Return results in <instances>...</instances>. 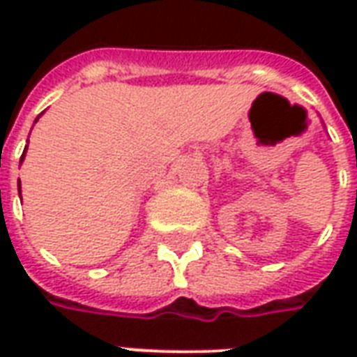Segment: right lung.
Returning <instances> with one entry per match:
<instances>
[{"mask_svg": "<svg viewBox=\"0 0 357 357\" xmlns=\"http://www.w3.org/2000/svg\"><path fill=\"white\" fill-rule=\"evenodd\" d=\"M24 151H26V149H24ZM22 158H24V153H22V156H20V160H22ZM19 193H20V181H19Z\"/></svg>", "mask_w": 357, "mask_h": 357, "instance_id": "add662e5", "label": "right lung"}]
</instances>
